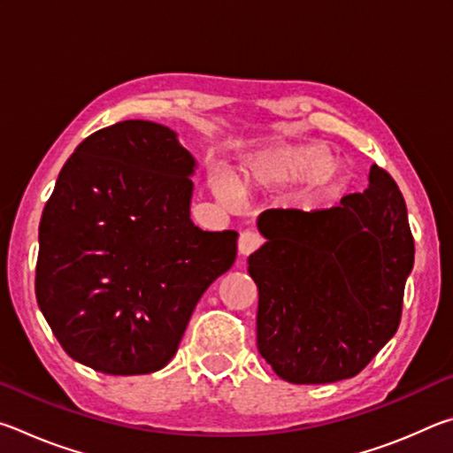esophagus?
I'll return each instance as SVG.
<instances>
[{"label":"esophagus","instance_id":"34e87169","mask_svg":"<svg viewBox=\"0 0 453 453\" xmlns=\"http://www.w3.org/2000/svg\"><path fill=\"white\" fill-rule=\"evenodd\" d=\"M262 243H264L262 235L254 232V229H245V232L240 234V242H237V248H240V254L250 256L251 251H256Z\"/></svg>","mask_w":453,"mask_h":453}]
</instances>
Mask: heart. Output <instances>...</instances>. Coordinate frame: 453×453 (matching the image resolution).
<instances>
[{
  "instance_id": "1",
  "label": "heart",
  "mask_w": 453,
  "mask_h": 453,
  "mask_svg": "<svg viewBox=\"0 0 453 453\" xmlns=\"http://www.w3.org/2000/svg\"><path fill=\"white\" fill-rule=\"evenodd\" d=\"M310 180V202H332L346 188V178L334 165L324 145H280L256 153L235 183L221 173L210 178L211 194L221 203H232L237 191H248L254 183H300Z\"/></svg>"
}]
</instances>
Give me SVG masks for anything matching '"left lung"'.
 Returning <instances> with one entry per match:
<instances>
[{
    "instance_id": "obj_1",
    "label": "left lung",
    "mask_w": 453,
    "mask_h": 453,
    "mask_svg": "<svg viewBox=\"0 0 453 453\" xmlns=\"http://www.w3.org/2000/svg\"><path fill=\"white\" fill-rule=\"evenodd\" d=\"M248 257L257 349L289 383L354 378L400 327L413 235L400 188L372 165L362 194L329 210H265Z\"/></svg>"
}]
</instances>
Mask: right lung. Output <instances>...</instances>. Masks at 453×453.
<instances>
[{
    "label": "right lung",
    "mask_w": 453,
    "mask_h": 453,
    "mask_svg": "<svg viewBox=\"0 0 453 453\" xmlns=\"http://www.w3.org/2000/svg\"><path fill=\"white\" fill-rule=\"evenodd\" d=\"M196 159L170 127L127 119L86 137L43 208L37 305L67 356L110 375L162 370L237 234L189 219Z\"/></svg>",
    "instance_id": "1"
}]
</instances>
